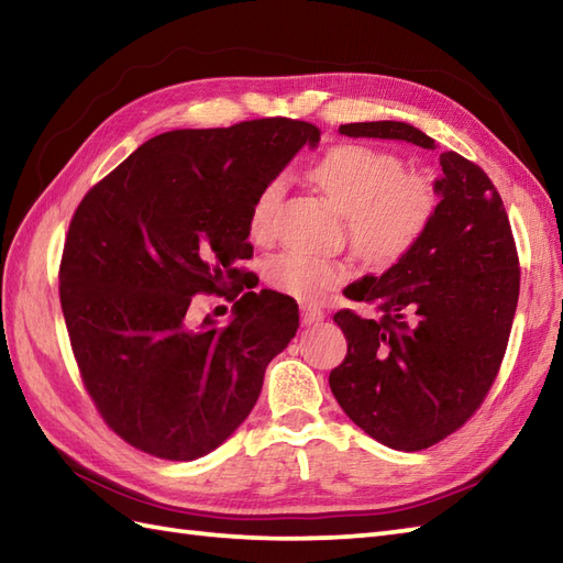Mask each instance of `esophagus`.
I'll return each instance as SVG.
<instances>
[{"mask_svg":"<svg viewBox=\"0 0 563 563\" xmlns=\"http://www.w3.org/2000/svg\"><path fill=\"white\" fill-rule=\"evenodd\" d=\"M323 319H325V313L321 309L301 307V323H305V325H316V323H321Z\"/></svg>","mask_w":563,"mask_h":563,"instance_id":"1","label":"esophagus"}]
</instances>
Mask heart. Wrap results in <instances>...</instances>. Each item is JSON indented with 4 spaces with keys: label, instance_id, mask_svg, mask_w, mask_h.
I'll use <instances>...</instances> for the list:
<instances>
[{
    "label": "heart",
    "instance_id": "heart-1",
    "mask_svg": "<svg viewBox=\"0 0 563 563\" xmlns=\"http://www.w3.org/2000/svg\"><path fill=\"white\" fill-rule=\"evenodd\" d=\"M311 180L342 216L356 256L387 266L405 256L423 238L438 209L430 178L407 173L393 152L358 142L330 147L311 168ZM283 199V180H271L256 195L250 211V233L256 240L273 235ZM268 285L301 301H319L347 278V268L333 258L283 252L264 268Z\"/></svg>",
    "mask_w": 563,
    "mask_h": 563
}]
</instances>
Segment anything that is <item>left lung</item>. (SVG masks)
Masks as SVG:
<instances>
[{
  "label": "left lung",
  "instance_id": "1",
  "mask_svg": "<svg viewBox=\"0 0 563 563\" xmlns=\"http://www.w3.org/2000/svg\"><path fill=\"white\" fill-rule=\"evenodd\" d=\"M350 137L435 140L399 121L340 125ZM440 205L423 238L380 278L347 285L380 319L340 309L347 356L330 371L344 413L373 440L419 452L481 409L511 333L521 268L501 197L487 173L456 152L440 154Z\"/></svg>",
  "mask_w": 563,
  "mask_h": 563
}]
</instances>
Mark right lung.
<instances>
[{"instance_id": "obj_1", "label": "right lung", "mask_w": 563, "mask_h": 563, "mask_svg": "<svg viewBox=\"0 0 563 563\" xmlns=\"http://www.w3.org/2000/svg\"><path fill=\"white\" fill-rule=\"evenodd\" d=\"M319 140L295 119L170 131L82 197L62 254V309L85 390L135 450L199 459L256 405L299 311L287 295H242L235 262L254 252L256 195ZM225 291L241 297L230 324L186 323L195 294Z\"/></svg>"}]
</instances>
